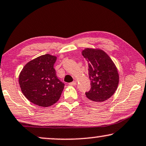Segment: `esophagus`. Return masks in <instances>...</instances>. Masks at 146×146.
I'll return each instance as SVG.
<instances>
[{
    "label": "esophagus",
    "mask_w": 146,
    "mask_h": 146,
    "mask_svg": "<svg viewBox=\"0 0 146 146\" xmlns=\"http://www.w3.org/2000/svg\"><path fill=\"white\" fill-rule=\"evenodd\" d=\"M76 84H77V83H76L75 81H73V82H71V83H69V85L75 86V85H76Z\"/></svg>",
    "instance_id": "esophagus-1"
}]
</instances>
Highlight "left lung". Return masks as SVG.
<instances>
[{"mask_svg": "<svg viewBox=\"0 0 146 146\" xmlns=\"http://www.w3.org/2000/svg\"><path fill=\"white\" fill-rule=\"evenodd\" d=\"M82 55L88 61L91 89L85 93L86 101L100 104L113 95L118 87L119 75L114 63L104 51L87 48Z\"/></svg>", "mask_w": 146, "mask_h": 146, "instance_id": "obj_1", "label": "left lung"}]
</instances>
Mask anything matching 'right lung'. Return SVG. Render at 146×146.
Here are the masks:
<instances>
[{
    "mask_svg": "<svg viewBox=\"0 0 146 146\" xmlns=\"http://www.w3.org/2000/svg\"><path fill=\"white\" fill-rule=\"evenodd\" d=\"M57 57L41 55L28 62L19 75V84L24 95L36 105L48 107L58 101L64 88L56 75L53 65Z\"/></svg>",
    "mask_w": 146,
    "mask_h": 146,
    "instance_id": "right-lung-1",
    "label": "right lung"
}]
</instances>
